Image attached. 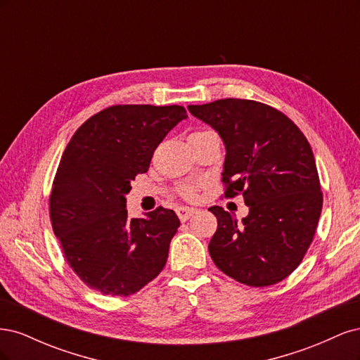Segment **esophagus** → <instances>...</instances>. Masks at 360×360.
Listing matches in <instances>:
<instances>
[{
  "label": "esophagus",
  "instance_id": "esophagus-1",
  "mask_svg": "<svg viewBox=\"0 0 360 360\" xmlns=\"http://www.w3.org/2000/svg\"><path fill=\"white\" fill-rule=\"evenodd\" d=\"M176 212H177V216H179V219H180L181 222H184V221H188V219H189V217H191L192 214H195V213H197V210H195V209H191V207H184V205L179 207V209H177Z\"/></svg>",
  "mask_w": 360,
  "mask_h": 360
}]
</instances>
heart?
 Wrapping results in <instances>:
<instances>
[{
    "label": "heart",
    "instance_id": "obj_1",
    "mask_svg": "<svg viewBox=\"0 0 360 360\" xmlns=\"http://www.w3.org/2000/svg\"><path fill=\"white\" fill-rule=\"evenodd\" d=\"M204 132H209V130H198V132H193L191 136L193 135H200V134H204ZM200 183H186V184H181V186L179 188V193L180 197H183L184 200H197L198 197V191H200Z\"/></svg>",
    "mask_w": 360,
    "mask_h": 360
}]
</instances>
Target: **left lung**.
<instances>
[{"mask_svg":"<svg viewBox=\"0 0 360 360\" xmlns=\"http://www.w3.org/2000/svg\"><path fill=\"white\" fill-rule=\"evenodd\" d=\"M188 110L224 139L225 198L243 195L249 207L242 221L219 205L209 209L217 219L209 243L213 263L245 285L278 284L302 263L321 214L307 136L285 114L257 101L219 99Z\"/></svg>","mask_w":360,"mask_h":360,"instance_id":"8db88e82","label":"left lung"}]
</instances>
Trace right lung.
<instances>
[{"label":"right lung","instance_id":"1","mask_svg":"<svg viewBox=\"0 0 360 360\" xmlns=\"http://www.w3.org/2000/svg\"><path fill=\"white\" fill-rule=\"evenodd\" d=\"M186 117L179 105H114L82 123L64 150L49 197L53 234L75 274L105 296H130L165 267L177 214L159 207L132 219L124 195Z\"/></svg>","mask_w":360,"mask_h":360}]
</instances>
